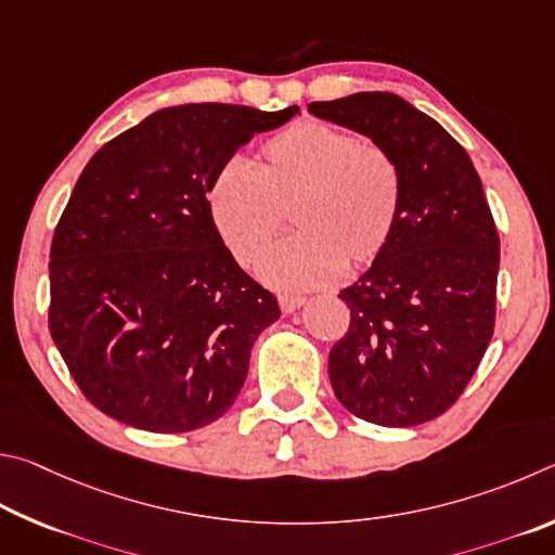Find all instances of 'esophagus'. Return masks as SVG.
<instances>
[{
  "label": "esophagus",
  "mask_w": 555,
  "mask_h": 555,
  "mask_svg": "<svg viewBox=\"0 0 555 555\" xmlns=\"http://www.w3.org/2000/svg\"><path fill=\"white\" fill-rule=\"evenodd\" d=\"M278 302H280V309H283L285 314H293L295 309H299L307 302V299L299 297V295H280Z\"/></svg>",
  "instance_id": "1"
}]
</instances>
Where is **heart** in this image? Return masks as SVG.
<instances>
[{"instance_id":"obj_1","label":"heart","mask_w":555,"mask_h":555,"mask_svg":"<svg viewBox=\"0 0 555 555\" xmlns=\"http://www.w3.org/2000/svg\"><path fill=\"white\" fill-rule=\"evenodd\" d=\"M266 163L233 155L214 175L209 211L241 266H253L293 211L299 229L262 258L272 285L309 289L373 262L402 209V172L383 145L305 119L262 145Z\"/></svg>"}]
</instances>
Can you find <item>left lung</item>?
<instances>
[{
	"mask_svg": "<svg viewBox=\"0 0 555 555\" xmlns=\"http://www.w3.org/2000/svg\"><path fill=\"white\" fill-rule=\"evenodd\" d=\"M319 119L373 139L402 172L390 243L341 289L351 326L328 353L348 412L380 426H416L463 395L494 332L500 236L463 145L392 92L312 102Z\"/></svg>",
	"mask_w": 555,
	"mask_h": 555,
	"instance_id": "8db88e82",
	"label": "left lung"
}]
</instances>
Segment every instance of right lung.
I'll return each instance as SVG.
<instances>
[{"instance_id":"obj_1","label":"right lung","mask_w":555,"mask_h":555,"mask_svg":"<svg viewBox=\"0 0 555 555\" xmlns=\"http://www.w3.org/2000/svg\"><path fill=\"white\" fill-rule=\"evenodd\" d=\"M299 109H160L85 165L51 243L48 326L96 410L180 434L229 412L278 299L223 246L209 211L217 170Z\"/></svg>"}]
</instances>
